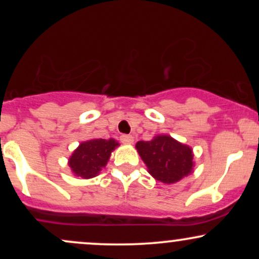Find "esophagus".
Wrapping results in <instances>:
<instances>
[{
    "label": "esophagus",
    "instance_id": "obj_1",
    "mask_svg": "<svg viewBox=\"0 0 259 259\" xmlns=\"http://www.w3.org/2000/svg\"><path fill=\"white\" fill-rule=\"evenodd\" d=\"M120 141L123 142L124 145H133L134 144V138L132 135H121Z\"/></svg>",
    "mask_w": 259,
    "mask_h": 259
}]
</instances>
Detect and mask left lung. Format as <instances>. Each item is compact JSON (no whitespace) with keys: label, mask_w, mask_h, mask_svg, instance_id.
<instances>
[{"label":"left lung","mask_w":259,"mask_h":259,"mask_svg":"<svg viewBox=\"0 0 259 259\" xmlns=\"http://www.w3.org/2000/svg\"><path fill=\"white\" fill-rule=\"evenodd\" d=\"M135 147L148 173L160 183H178L194 171L192 148L170 135H156L150 141H139Z\"/></svg>","instance_id":"obj_1"}]
</instances>
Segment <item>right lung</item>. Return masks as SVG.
Returning a JSON list of instances; mask_svg holds the SVG:
<instances>
[{
  "instance_id": "right-lung-1",
  "label": "right lung",
  "mask_w": 259,
  "mask_h": 259,
  "mask_svg": "<svg viewBox=\"0 0 259 259\" xmlns=\"http://www.w3.org/2000/svg\"><path fill=\"white\" fill-rule=\"evenodd\" d=\"M119 146L114 139H91L82 141L68 159L72 173L82 179L97 177L107 165L113 151Z\"/></svg>"
}]
</instances>
